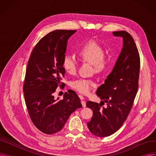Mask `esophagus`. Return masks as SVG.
Instances as JSON below:
<instances>
[{"instance_id": "obj_1", "label": "esophagus", "mask_w": 156, "mask_h": 156, "mask_svg": "<svg viewBox=\"0 0 156 156\" xmlns=\"http://www.w3.org/2000/svg\"><path fill=\"white\" fill-rule=\"evenodd\" d=\"M80 99H81V104H82L83 108H85V107H86V102L83 101V99H84L82 95H80Z\"/></svg>"}]
</instances>
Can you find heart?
I'll use <instances>...</instances> for the list:
<instances>
[{
    "instance_id": "1",
    "label": "heart",
    "mask_w": 156,
    "mask_h": 156,
    "mask_svg": "<svg viewBox=\"0 0 156 156\" xmlns=\"http://www.w3.org/2000/svg\"><path fill=\"white\" fill-rule=\"evenodd\" d=\"M81 59L94 65L95 72L103 71L107 66V61L104 58V48L95 41L91 40L87 42L81 48L79 52ZM62 66L68 73L74 74L77 69V61L75 57L70 54H66L62 60ZM71 87L76 91L87 94L95 85L91 80L80 78L71 82Z\"/></svg>"
}]
</instances>
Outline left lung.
Here are the masks:
<instances>
[{"instance_id":"8db88e82","label":"left lung","mask_w":156,"mask_h":156,"mask_svg":"<svg viewBox=\"0 0 156 156\" xmlns=\"http://www.w3.org/2000/svg\"><path fill=\"white\" fill-rule=\"evenodd\" d=\"M122 38L121 52L104 83L97 88L100 104L88 101L87 108L93 116L87 126L96 136H108L124 123L132 108L138 87L140 72V55L133 37L125 31L112 32ZM103 104H102L101 103ZM106 103L105 107L102 105Z\"/></svg>"}]
</instances>
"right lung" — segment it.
<instances>
[{"mask_svg": "<svg viewBox=\"0 0 156 156\" xmlns=\"http://www.w3.org/2000/svg\"><path fill=\"white\" fill-rule=\"evenodd\" d=\"M76 30H56L41 39L28 62L23 85L24 100L33 123L41 132H59L72 112L82 107L74 91L66 92L62 100L53 94L64 76L62 66L68 40Z\"/></svg>", "mask_w": 156, "mask_h": 156, "instance_id": "obj_1", "label": "right lung"}]
</instances>
